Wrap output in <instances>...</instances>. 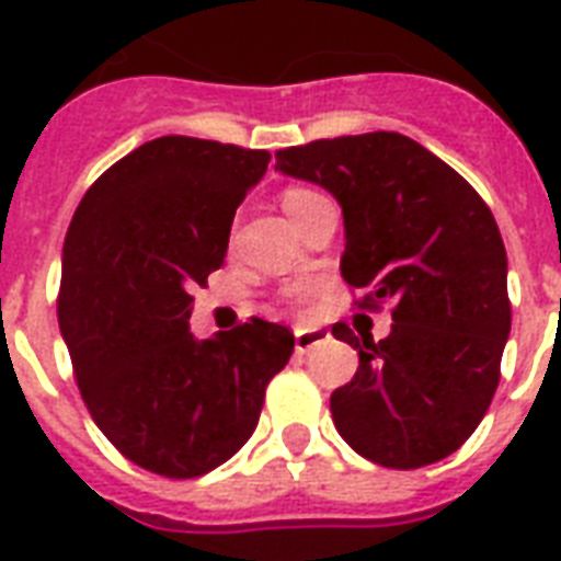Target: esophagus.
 I'll return each instance as SVG.
<instances>
[{"instance_id":"obj_1","label":"esophagus","mask_w":561,"mask_h":561,"mask_svg":"<svg viewBox=\"0 0 561 561\" xmlns=\"http://www.w3.org/2000/svg\"><path fill=\"white\" fill-rule=\"evenodd\" d=\"M320 337H323L320 332H297L294 334V350L302 355V352H308L311 346H317V343H320Z\"/></svg>"}]
</instances>
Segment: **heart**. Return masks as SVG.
<instances>
[{"label":"heart","mask_w":561,"mask_h":561,"mask_svg":"<svg viewBox=\"0 0 561 561\" xmlns=\"http://www.w3.org/2000/svg\"><path fill=\"white\" fill-rule=\"evenodd\" d=\"M314 197H320V194L311 192V188L294 186V188H288V192L282 194V206H285V211H288L290 220H294L299 215V211H302V206L314 201Z\"/></svg>","instance_id":"obj_1"}]
</instances>
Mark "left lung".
Here are the masks:
<instances>
[{
  "mask_svg": "<svg viewBox=\"0 0 561 561\" xmlns=\"http://www.w3.org/2000/svg\"><path fill=\"white\" fill-rule=\"evenodd\" d=\"M276 169L329 188L343 209L358 308L392 299V332L332 334L358 373L332 392L346 443L383 469H422L460 448L501 381L513 308L495 215L466 180L410 136L375 130L276 151Z\"/></svg>",
  "mask_w": 561,
  "mask_h": 561,
  "instance_id": "8db88e82",
  "label": "left lung"
}]
</instances>
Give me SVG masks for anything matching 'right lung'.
I'll use <instances>...</instances> for the list:
<instances>
[{"label":"right lung","instance_id":"right-lung-1","mask_svg":"<svg viewBox=\"0 0 561 561\" xmlns=\"http://www.w3.org/2000/svg\"><path fill=\"white\" fill-rule=\"evenodd\" d=\"M271 153L160 136L101 174L72 215L57 320L101 434L145 471L201 478L253 436L294 334L253 317L194 341L192 288L224 264L238 203Z\"/></svg>","mask_w":561,"mask_h":561}]
</instances>
